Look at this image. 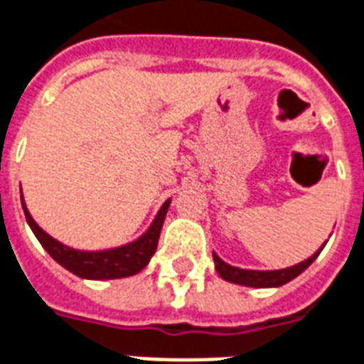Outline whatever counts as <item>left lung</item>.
I'll list each match as a JSON object with an SVG mask.
<instances>
[{
    "label": "left lung",
    "instance_id": "1",
    "mask_svg": "<svg viewBox=\"0 0 364 364\" xmlns=\"http://www.w3.org/2000/svg\"><path fill=\"white\" fill-rule=\"evenodd\" d=\"M326 245V244H324ZM322 247L316 251L315 255H311L307 261L288 267L282 270H245L232 267V264L224 263L223 259L213 253V261H215V269L220 276H223L226 282L240 284V286H250V288H278L282 284H288L289 280H294L296 276H299L305 269H309V264L315 261Z\"/></svg>",
    "mask_w": 364,
    "mask_h": 364
}]
</instances>
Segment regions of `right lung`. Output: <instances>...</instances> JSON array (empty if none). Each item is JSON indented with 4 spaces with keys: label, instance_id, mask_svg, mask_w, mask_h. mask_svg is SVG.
Returning <instances> with one entry per match:
<instances>
[{
    "label": "right lung",
    "instance_id": "add662e5",
    "mask_svg": "<svg viewBox=\"0 0 364 364\" xmlns=\"http://www.w3.org/2000/svg\"><path fill=\"white\" fill-rule=\"evenodd\" d=\"M21 201H23L26 223L30 224L32 232L36 234L40 244L43 245V250L48 251L49 255L53 257L61 267L70 270L73 274L80 276V278H90V280L127 278V276L138 274L140 270L146 269V264L149 263V259H151L155 250H157L161 228H163L166 211H168V203H171V201H165V205L161 207V211L157 213V217H155L153 224L149 226V230L141 237H138L136 242H132V244L105 251H76L53 240L49 234H46L34 223V218L30 217L28 209L24 205V199H21Z\"/></svg>",
    "mask_w": 364,
    "mask_h": 364
}]
</instances>
